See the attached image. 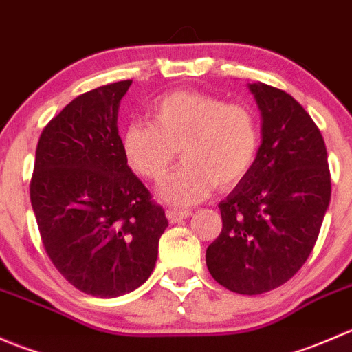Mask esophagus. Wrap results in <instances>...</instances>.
Segmentation results:
<instances>
[{"mask_svg":"<svg viewBox=\"0 0 352 352\" xmlns=\"http://www.w3.org/2000/svg\"><path fill=\"white\" fill-rule=\"evenodd\" d=\"M190 214H192L190 211H177V209H170V211H166V218H168L170 223H180L182 219L189 218Z\"/></svg>","mask_w":352,"mask_h":352,"instance_id":"esophagus-1","label":"esophagus"}]
</instances>
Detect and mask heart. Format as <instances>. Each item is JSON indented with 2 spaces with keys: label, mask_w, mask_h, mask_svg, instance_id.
Here are the masks:
<instances>
[{
  "label": "heart",
  "mask_w": 352,
  "mask_h": 352,
  "mask_svg": "<svg viewBox=\"0 0 352 352\" xmlns=\"http://www.w3.org/2000/svg\"><path fill=\"white\" fill-rule=\"evenodd\" d=\"M151 124L124 129L122 151L138 175L160 182L182 155L186 165L165 180L158 197L166 204L192 206L212 187L232 189L254 166L261 129L254 110L199 91H175L151 107Z\"/></svg>",
  "instance_id": "b5f03b06"
}]
</instances>
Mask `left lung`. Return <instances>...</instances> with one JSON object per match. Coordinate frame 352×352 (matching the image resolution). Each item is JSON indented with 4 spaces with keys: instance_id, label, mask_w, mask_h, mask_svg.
I'll list each match as a JSON object with an SVG mask.
<instances>
[{
    "instance_id": "obj_1",
    "label": "left lung",
    "mask_w": 352,
    "mask_h": 352,
    "mask_svg": "<svg viewBox=\"0 0 352 352\" xmlns=\"http://www.w3.org/2000/svg\"><path fill=\"white\" fill-rule=\"evenodd\" d=\"M262 117L257 160L219 202L223 230L206 250L212 278L240 294L285 285L307 262L330 202L324 138L279 88L247 85Z\"/></svg>"
}]
</instances>
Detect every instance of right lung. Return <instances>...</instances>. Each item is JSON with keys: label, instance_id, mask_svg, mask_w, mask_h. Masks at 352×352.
Listing matches in <instances>:
<instances>
[{"label": "right lung", "instance_id": "1", "mask_svg": "<svg viewBox=\"0 0 352 352\" xmlns=\"http://www.w3.org/2000/svg\"><path fill=\"white\" fill-rule=\"evenodd\" d=\"M131 83L74 98L42 131L35 151L30 201L45 252L71 285L98 298L148 281L168 226L122 151L117 116Z\"/></svg>", "mask_w": 352, "mask_h": 352}]
</instances>
